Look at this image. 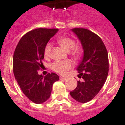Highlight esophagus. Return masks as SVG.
I'll use <instances>...</instances> for the list:
<instances>
[{"mask_svg":"<svg viewBox=\"0 0 125 125\" xmlns=\"http://www.w3.org/2000/svg\"><path fill=\"white\" fill-rule=\"evenodd\" d=\"M60 79L62 80H66L67 79V78H65V77H62V76H60Z\"/></svg>","mask_w":125,"mask_h":125,"instance_id":"obj_1","label":"esophagus"}]
</instances>
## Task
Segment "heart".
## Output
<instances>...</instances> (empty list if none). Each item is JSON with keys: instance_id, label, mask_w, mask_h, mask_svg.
<instances>
[{"instance_id": "1", "label": "heart", "mask_w": 125, "mask_h": 125, "mask_svg": "<svg viewBox=\"0 0 125 125\" xmlns=\"http://www.w3.org/2000/svg\"><path fill=\"white\" fill-rule=\"evenodd\" d=\"M57 42L65 50L70 51L71 56L75 60L79 58L82 54V48L78 46H76V42L73 38L67 36H62L59 38ZM51 52H52V44L50 43H47L44 49L45 56L47 58L51 56ZM72 67L73 63L70 60H57L51 64L52 69L55 72L61 74H64Z\"/></svg>"}]
</instances>
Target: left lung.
I'll return each mask as SVG.
<instances>
[{
  "mask_svg": "<svg viewBox=\"0 0 125 125\" xmlns=\"http://www.w3.org/2000/svg\"><path fill=\"white\" fill-rule=\"evenodd\" d=\"M82 43L83 60L77 67L78 77L77 87L70 95L78 102H89L98 94L106 80L109 71L108 51L103 40L93 32L85 28H73Z\"/></svg>",
  "mask_w": 125,
  "mask_h": 125,
  "instance_id": "8db88e82",
  "label": "left lung"
}]
</instances>
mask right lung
<instances>
[{
	"label": "right lung",
	"mask_w": 125,
	"mask_h": 125,
	"mask_svg": "<svg viewBox=\"0 0 125 125\" xmlns=\"http://www.w3.org/2000/svg\"><path fill=\"white\" fill-rule=\"evenodd\" d=\"M57 28H37L27 32L17 45L13 58L15 78L25 96L36 104L49 99L54 82L59 80L58 74L40 75L43 68L44 49L50 39L58 32Z\"/></svg>",
	"instance_id": "add662e5"
}]
</instances>
